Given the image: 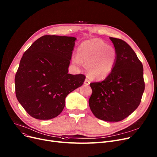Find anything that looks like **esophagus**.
Listing matches in <instances>:
<instances>
[{"label":"esophagus","instance_id":"1","mask_svg":"<svg viewBox=\"0 0 157 157\" xmlns=\"http://www.w3.org/2000/svg\"><path fill=\"white\" fill-rule=\"evenodd\" d=\"M90 81H89V79H87V78H86L85 80V82H84V84H85V85L88 86V85H90Z\"/></svg>","mask_w":157,"mask_h":157}]
</instances>
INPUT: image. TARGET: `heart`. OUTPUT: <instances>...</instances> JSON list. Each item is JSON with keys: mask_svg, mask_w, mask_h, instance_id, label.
Returning <instances> with one entry per match:
<instances>
[{"mask_svg": "<svg viewBox=\"0 0 157 157\" xmlns=\"http://www.w3.org/2000/svg\"><path fill=\"white\" fill-rule=\"evenodd\" d=\"M117 61L115 49L99 39L86 40L79 46L78 55L72 57V62L86 64L89 76L97 79L108 77L113 71Z\"/></svg>", "mask_w": 157, "mask_h": 157, "instance_id": "1", "label": "heart"}]
</instances>
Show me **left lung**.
I'll return each mask as SVG.
<instances>
[{
  "label": "left lung",
  "mask_w": 157,
  "mask_h": 157,
  "mask_svg": "<svg viewBox=\"0 0 157 157\" xmlns=\"http://www.w3.org/2000/svg\"><path fill=\"white\" fill-rule=\"evenodd\" d=\"M117 52L111 73L104 81L90 83L89 105L95 117L105 121H120L139 106L144 91L143 66L124 40L109 37Z\"/></svg>",
  "instance_id": "1"
}]
</instances>
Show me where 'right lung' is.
<instances>
[{
    "label": "right lung",
    "mask_w": 157,
    "mask_h": 157,
    "mask_svg": "<svg viewBox=\"0 0 157 157\" xmlns=\"http://www.w3.org/2000/svg\"><path fill=\"white\" fill-rule=\"evenodd\" d=\"M76 40L44 36L24 53L15 76V92L32 117L50 120L59 116L66 97L83 84V74L68 73Z\"/></svg>",
    "instance_id": "obj_1"
}]
</instances>
